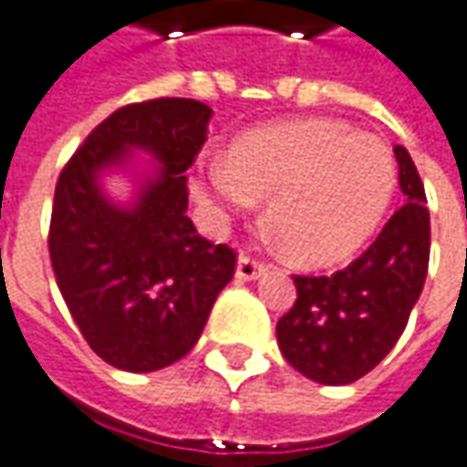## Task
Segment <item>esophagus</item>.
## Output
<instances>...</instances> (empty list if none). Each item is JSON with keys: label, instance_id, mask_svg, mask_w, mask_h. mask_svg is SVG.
Returning a JSON list of instances; mask_svg holds the SVG:
<instances>
[{"label": "esophagus", "instance_id": "1", "mask_svg": "<svg viewBox=\"0 0 467 467\" xmlns=\"http://www.w3.org/2000/svg\"><path fill=\"white\" fill-rule=\"evenodd\" d=\"M264 269H266V264L256 256H251V254H240V259H237V280H256L264 275Z\"/></svg>", "mask_w": 467, "mask_h": 467}]
</instances>
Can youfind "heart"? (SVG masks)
<instances>
[{"label":"heart","instance_id":"obj_1","mask_svg":"<svg viewBox=\"0 0 467 467\" xmlns=\"http://www.w3.org/2000/svg\"><path fill=\"white\" fill-rule=\"evenodd\" d=\"M397 187L394 155L372 134L333 119L251 131L211 163L198 190L224 211L266 201L269 224L290 256L333 264L354 254L386 216Z\"/></svg>","mask_w":467,"mask_h":467}]
</instances>
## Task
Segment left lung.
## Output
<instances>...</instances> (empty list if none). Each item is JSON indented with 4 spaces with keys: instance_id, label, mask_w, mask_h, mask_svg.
<instances>
[{
    "instance_id": "8db88e82",
    "label": "left lung",
    "mask_w": 467,
    "mask_h": 467,
    "mask_svg": "<svg viewBox=\"0 0 467 467\" xmlns=\"http://www.w3.org/2000/svg\"><path fill=\"white\" fill-rule=\"evenodd\" d=\"M404 206L370 248L333 275H293L296 304L277 322V343L296 370L325 386L359 380L394 348L420 298L431 216L410 152L394 148Z\"/></svg>"
}]
</instances>
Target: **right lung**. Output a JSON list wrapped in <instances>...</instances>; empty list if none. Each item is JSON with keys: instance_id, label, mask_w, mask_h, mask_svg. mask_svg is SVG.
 I'll return each mask as SVG.
<instances>
[{"instance_id": "obj_1", "label": "right lung", "mask_w": 467, "mask_h": 467, "mask_svg": "<svg viewBox=\"0 0 467 467\" xmlns=\"http://www.w3.org/2000/svg\"><path fill=\"white\" fill-rule=\"evenodd\" d=\"M208 119L211 108L187 97L124 105L57 177L47 237L55 280L84 341L119 370L152 372L182 359L233 280L234 248L198 234L187 216L184 171L208 140ZM129 147L152 151L164 169L134 207L119 209L96 177Z\"/></svg>"}]
</instances>
